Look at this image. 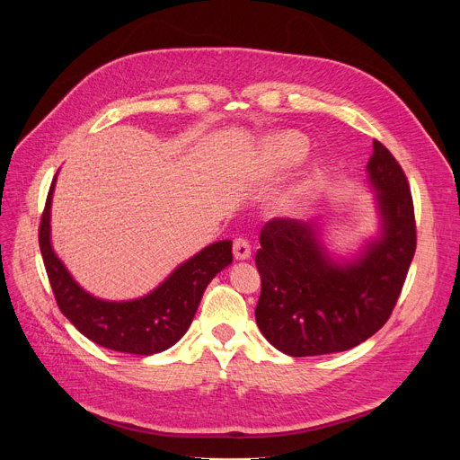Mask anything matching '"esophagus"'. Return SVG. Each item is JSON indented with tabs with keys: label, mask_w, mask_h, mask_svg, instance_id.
Wrapping results in <instances>:
<instances>
[{
	"label": "esophagus",
	"mask_w": 460,
	"mask_h": 460,
	"mask_svg": "<svg viewBox=\"0 0 460 460\" xmlns=\"http://www.w3.org/2000/svg\"><path fill=\"white\" fill-rule=\"evenodd\" d=\"M233 254H234L236 260L251 258V245H249V242L245 238H242V236L234 238V242H233Z\"/></svg>",
	"instance_id": "34e87169"
}]
</instances>
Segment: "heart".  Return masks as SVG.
<instances>
[{
  "label": "heart",
  "instance_id": "1",
  "mask_svg": "<svg viewBox=\"0 0 460 460\" xmlns=\"http://www.w3.org/2000/svg\"><path fill=\"white\" fill-rule=\"evenodd\" d=\"M304 153H305V142L298 135L279 137V140H277V165L279 167H288V165L296 164L304 156ZM318 178H320V174L314 172L311 178H307L304 183H300L289 194H286L282 204H280V209L286 213L298 211L305 204L307 196L316 187Z\"/></svg>",
  "mask_w": 460,
  "mask_h": 460
}]
</instances>
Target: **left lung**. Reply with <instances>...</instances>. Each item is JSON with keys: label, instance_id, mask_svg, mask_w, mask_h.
I'll use <instances>...</instances> for the list:
<instances>
[{"label": "left lung", "instance_id": "1", "mask_svg": "<svg viewBox=\"0 0 460 460\" xmlns=\"http://www.w3.org/2000/svg\"><path fill=\"white\" fill-rule=\"evenodd\" d=\"M382 218L380 238L335 261L316 222L273 218L260 233L256 323L279 351L314 357L348 351L375 335L395 307L417 247L408 178L378 140L367 162Z\"/></svg>", "mask_w": 460, "mask_h": 460}]
</instances>
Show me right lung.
<instances>
[{
  "mask_svg": "<svg viewBox=\"0 0 460 460\" xmlns=\"http://www.w3.org/2000/svg\"><path fill=\"white\" fill-rule=\"evenodd\" d=\"M50 183L40 222V249L59 311L76 330L98 346L133 355H155L174 346L189 330L208 284L233 261V242L222 240L194 254L153 293L107 302L84 291L50 245Z\"/></svg>",
  "mask_w": 460,
  "mask_h": 460,
  "instance_id": "right-lung-1",
  "label": "right lung"
}]
</instances>
